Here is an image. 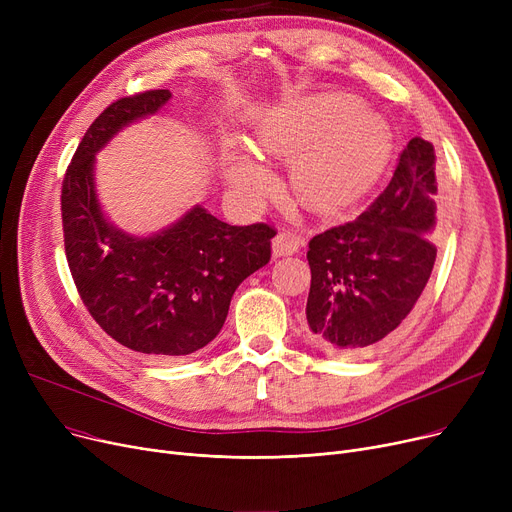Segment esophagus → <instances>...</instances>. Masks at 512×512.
<instances>
[{
	"label": "esophagus",
	"instance_id": "obj_1",
	"mask_svg": "<svg viewBox=\"0 0 512 512\" xmlns=\"http://www.w3.org/2000/svg\"><path fill=\"white\" fill-rule=\"evenodd\" d=\"M301 247H303V238L297 232L286 230L274 238L272 253H274V257H286V255L297 253Z\"/></svg>",
	"mask_w": 512,
	"mask_h": 512
}]
</instances>
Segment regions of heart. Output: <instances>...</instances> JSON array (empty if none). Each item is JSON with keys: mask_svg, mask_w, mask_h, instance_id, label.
<instances>
[{"mask_svg": "<svg viewBox=\"0 0 512 512\" xmlns=\"http://www.w3.org/2000/svg\"><path fill=\"white\" fill-rule=\"evenodd\" d=\"M255 145L270 155H299L292 178L301 199L315 209L334 211L378 182L394 141L386 120L363 112L353 95L317 93L261 112ZM224 178L247 199H261L274 186V174L240 151L226 153Z\"/></svg>", "mask_w": 512, "mask_h": 512, "instance_id": "obj_1", "label": "heart"}]
</instances>
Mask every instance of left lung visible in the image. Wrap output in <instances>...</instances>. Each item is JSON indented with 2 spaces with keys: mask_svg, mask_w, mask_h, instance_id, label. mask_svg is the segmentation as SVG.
I'll use <instances>...</instances> for the list:
<instances>
[{
  "mask_svg": "<svg viewBox=\"0 0 512 512\" xmlns=\"http://www.w3.org/2000/svg\"><path fill=\"white\" fill-rule=\"evenodd\" d=\"M436 195L434 145L415 137L357 220L311 238L305 315L321 351L367 355L405 326L434 270Z\"/></svg>",
  "mask_w": 512,
  "mask_h": 512,
  "instance_id": "8db88e82",
  "label": "left lung"
}]
</instances>
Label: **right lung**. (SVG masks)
Masks as SVG:
<instances>
[{
    "label": "right lung",
    "mask_w": 512,
    "mask_h": 512,
    "mask_svg": "<svg viewBox=\"0 0 512 512\" xmlns=\"http://www.w3.org/2000/svg\"><path fill=\"white\" fill-rule=\"evenodd\" d=\"M170 99L168 89H157L103 110L62 186L64 247L80 299L105 334L157 359L193 355L220 334L234 290L270 261L276 236L267 224L230 226L203 205L149 236L107 220L95 184L97 153Z\"/></svg>",
    "instance_id": "1"
}]
</instances>
